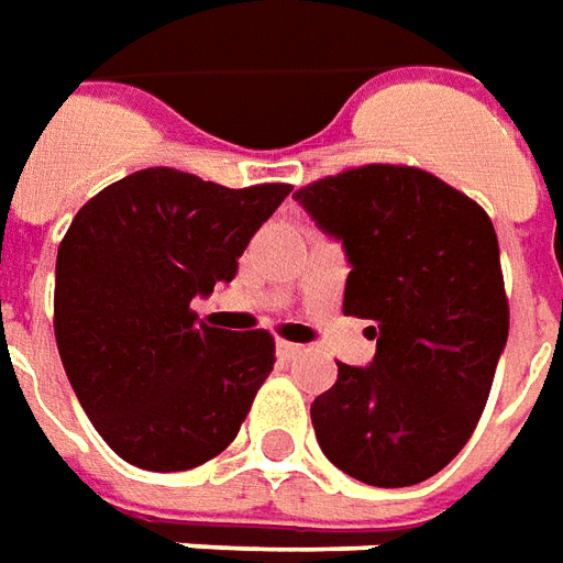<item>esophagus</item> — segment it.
Segmentation results:
<instances>
[{
  "label": "esophagus",
  "instance_id": "1",
  "mask_svg": "<svg viewBox=\"0 0 563 563\" xmlns=\"http://www.w3.org/2000/svg\"><path fill=\"white\" fill-rule=\"evenodd\" d=\"M301 344H292V341H277V353H280L283 360H295V356H298V353H301Z\"/></svg>",
  "mask_w": 563,
  "mask_h": 563
}]
</instances>
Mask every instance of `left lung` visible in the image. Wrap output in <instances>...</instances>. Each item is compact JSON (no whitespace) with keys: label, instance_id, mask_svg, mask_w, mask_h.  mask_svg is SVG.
Returning a JSON list of instances; mask_svg holds the SVG:
<instances>
[{"label":"left lung","instance_id":"8db88e82","mask_svg":"<svg viewBox=\"0 0 563 563\" xmlns=\"http://www.w3.org/2000/svg\"><path fill=\"white\" fill-rule=\"evenodd\" d=\"M295 200L344 246V313L377 341L310 405L322 454L365 485L427 482L470 442L509 338L497 231L473 198L402 164L325 176Z\"/></svg>","mask_w":563,"mask_h":563}]
</instances>
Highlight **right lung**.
<instances>
[{
  "label": "right lung",
  "instance_id": "add662e5",
  "mask_svg": "<svg viewBox=\"0 0 563 563\" xmlns=\"http://www.w3.org/2000/svg\"><path fill=\"white\" fill-rule=\"evenodd\" d=\"M289 191L148 167L76 213L57 250L54 335L78 402L121 460L183 473L234 442L274 368V338L213 329L191 301L234 280Z\"/></svg>",
  "mask_w": 563,
  "mask_h": 563
}]
</instances>
